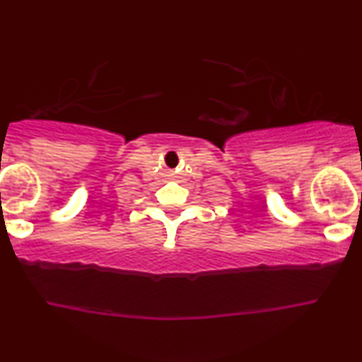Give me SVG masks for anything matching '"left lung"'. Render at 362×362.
I'll use <instances>...</instances> for the list:
<instances>
[{
	"label": "left lung",
	"instance_id": "1",
	"mask_svg": "<svg viewBox=\"0 0 362 362\" xmlns=\"http://www.w3.org/2000/svg\"><path fill=\"white\" fill-rule=\"evenodd\" d=\"M361 201H362V195H361Z\"/></svg>",
	"mask_w": 362,
	"mask_h": 362
}]
</instances>
